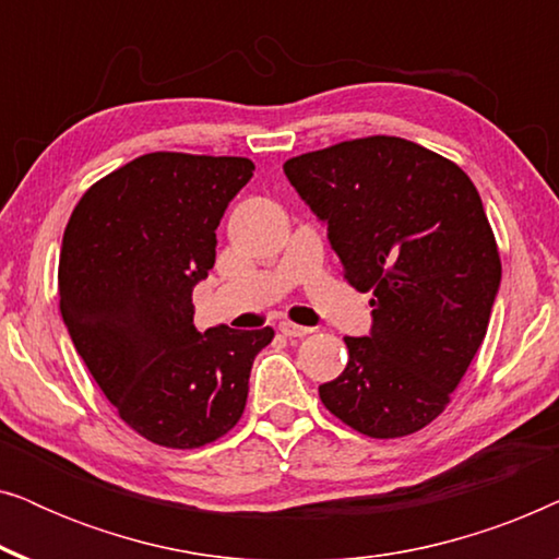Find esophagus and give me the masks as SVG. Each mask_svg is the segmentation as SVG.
<instances>
[{
  "label": "esophagus",
  "mask_w": 559,
  "mask_h": 559,
  "mask_svg": "<svg viewBox=\"0 0 559 559\" xmlns=\"http://www.w3.org/2000/svg\"><path fill=\"white\" fill-rule=\"evenodd\" d=\"M280 333L287 335V338H302V335L312 333V328H305V325L289 323V320H282V323H280Z\"/></svg>",
  "instance_id": "obj_1"
}]
</instances>
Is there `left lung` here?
I'll use <instances>...</instances> for the list:
<instances>
[{
    "label": "left lung",
    "instance_id": "1",
    "mask_svg": "<svg viewBox=\"0 0 559 559\" xmlns=\"http://www.w3.org/2000/svg\"><path fill=\"white\" fill-rule=\"evenodd\" d=\"M285 175L328 226L343 277L373 293L371 333L343 338L348 364L320 400L369 438L423 430L484 343L501 285L476 186L450 159L384 134L287 159Z\"/></svg>",
    "mask_w": 559,
    "mask_h": 559
}]
</instances>
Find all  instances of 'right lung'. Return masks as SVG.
Here are the masks:
<instances>
[{"mask_svg":"<svg viewBox=\"0 0 559 559\" xmlns=\"http://www.w3.org/2000/svg\"><path fill=\"white\" fill-rule=\"evenodd\" d=\"M251 175L247 157L152 152L91 186L66 226L60 316L106 400L157 445L201 448L231 430L274 338L270 325H193V287Z\"/></svg>","mask_w":559,"mask_h":559,"instance_id":"1","label":"right lung"}]
</instances>
